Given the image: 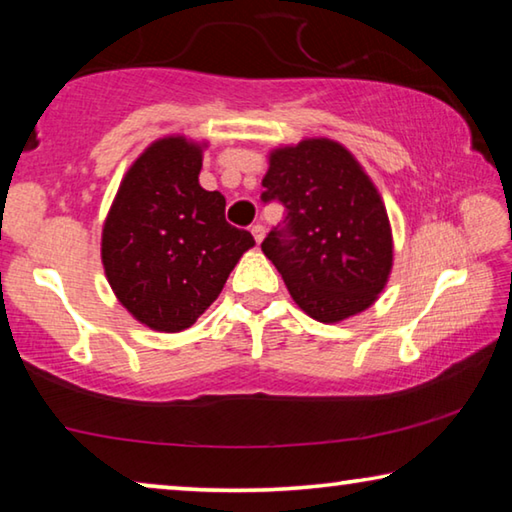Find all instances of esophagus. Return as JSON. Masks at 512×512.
I'll return each instance as SVG.
<instances>
[{
	"instance_id": "esophagus-1",
	"label": "esophagus",
	"mask_w": 512,
	"mask_h": 512,
	"mask_svg": "<svg viewBox=\"0 0 512 512\" xmlns=\"http://www.w3.org/2000/svg\"><path fill=\"white\" fill-rule=\"evenodd\" d=\"M250 232H253V239L257 241V244H262V239H264V225H259V223H255L253 228H250Z\"/></svg>"
}]
</instances>
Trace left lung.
<instances>
[{"label":"left lung","instance_id":"8db88e82","mask_svg":"<svg viewBox=\"0 0 512 512\" xmlns=\"http://www.w3.org/2000/svg\"><path fill=\"white\" fill-rule=\"evenodd\" d=\"M262 201L287 207L262 241L291 298L320 323L368 309L393 266L386 207L359 162L332 140L271 153Z\"/></svg>","mask_w":512,"mask_h":512}]
</instances>
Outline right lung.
<instances>
[{
  "mask_svg": "<svg viewBox=\"0 0 512 512\" xmlns=\"http://www.w3.org/2000/svg\"><path fill=\"white\" fill-rule=\"evenodd\" d=\"M201 146L185 137L151 144L121 180L103 225L108 282L140 323L180 332L219 298L255 239L225 221V198L198 185Z\"/></svg>",
  "mask_w": 512,
  "mask_h": 512,
  "instance_id": "add662e5",
  "label": "right lung"
}]
</instances>
